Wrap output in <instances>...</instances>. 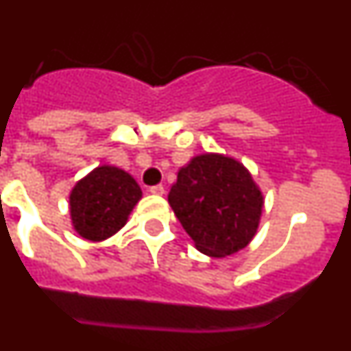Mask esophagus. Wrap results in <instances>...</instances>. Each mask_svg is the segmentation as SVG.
Masks as SVG:
<instances>
[{"mask_svg":"<svg viewBox=\"0 0 351 351\" xmlns=\"http://www.w3.org/2000/svg\"><path fill=\"white\" fill-rule=\"evenodd\" d=\"M149 191H151L153 195H163L165 193V188H163L161 184H156V186H151V188H149Z\"/></svg>","mask_w":351,"mask_h":351,"instance_id":"obj_1","label":"esophagus"}]
</instances>
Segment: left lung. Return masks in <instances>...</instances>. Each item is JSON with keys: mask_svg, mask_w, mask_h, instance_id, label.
<instances>
[{"mask_svg": "<svg viewBox=\"0 0 351 351\" xmlns=\"http://www.w3.org/2000/svg\"><path fill=\"white\" fill-rule=\"evenodd\" d=\"M169 204L204 255H234L258 228L263 197L251 173L221 154H202L182 167Z\"/></svg>", "mask_w": 351, "mask_h": 351, "instance_id": "obj_1", "label": "left lung"}]
</instances>
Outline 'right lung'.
Listing matches in <instances>:
<instances>
[{
	"instance_id": "obj_1",
	"label": "right lung",
	"mask_w": 351,
	"mask_h": 351,
	"mask_svg": "<svg viewBox=\"0 0 351 351\" xmlns=\"http://www.w3.org/2000/svg\"><path fill=\"white\" fill-rule=\"evenodd\" d=\"M141 197V188L125 170L98 167L71 190V223L80 237L104 241L125 226Z\"/></svg>"
}]
</instances>
